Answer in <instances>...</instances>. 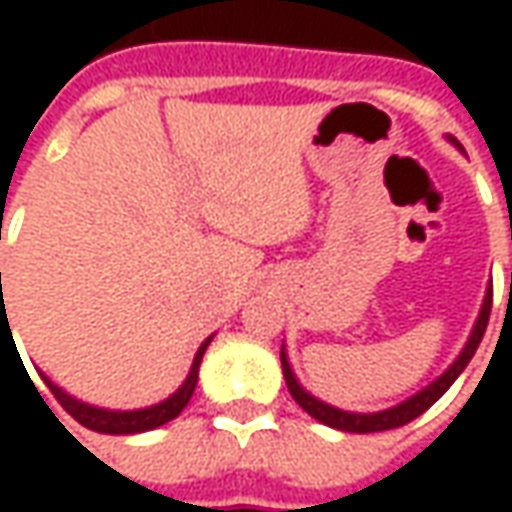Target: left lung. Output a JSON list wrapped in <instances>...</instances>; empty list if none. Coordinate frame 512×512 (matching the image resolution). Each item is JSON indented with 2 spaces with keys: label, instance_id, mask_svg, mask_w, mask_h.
<instances>
[{
  "label": "left lung",
  "instance_id": "obj_1",
  "mask_svg": "<svg viewBox=\"0 0 512 512\" xmlns=\"http://www.w3.org/2000/svg\"><path fill=\"white\" fill-rule=\"evenodd\" d=\"M447 139L456 145V139H453V136H447ZM490 307H493V285L487 287V293H484L479 319H476V325H473V330H470V336H467V344L462 347V353L456 356V362L450 364L439 379H433L427 387H422L419 393H413L410 399L393 404V407H387V410H376V413H350V410H339V407H333V404L316 399L313 393H307L305 387L299 384L296 373H293V367H290V362H287L285 347H282V373H285L287 390H290V396L296 399V404H299L305 413H310L316 422L327 424V427H336V430H344V433H379V430L402 427V424L413 422L416 416H422L427 407H433V404L439 402L444 393H447V387L459 379V373H462L464 367L470 364L473 353H476V347H479V342H482L484 330H487V319H490Z\"/></svg>",
  "mask_w": 512,
  "mask_h": 512
}]
</instances>
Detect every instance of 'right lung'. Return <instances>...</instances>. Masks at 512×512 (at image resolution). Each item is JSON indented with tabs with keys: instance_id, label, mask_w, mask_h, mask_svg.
Listing matches in <instances>:
<instances>
[{
	"instance_id": "obj_1",
	"label": "right lung",
	"mask_w": 512,
	"mask_h": 512,
	"mask_svg": "<svg viewBox=\"0 0 512 512\" xmlns=\"http://www.w3.org/2000/svg\"><path fill=\"white\" fill-rule=\"evenodd\" d=\"M0 282H2V273H0ZM210 339H213V336H207L205 342H202V347L196 350L193 364H190V373H187L185 382L179 384V390H176V393H170L165 402L150 404V407H139V410H108V407H96V404L82 402V399H73V396L65 393L59 384L50 382L45 373H39V376H42V382L48 384L50 393L56 396V402L62 404L76 422L85 424L88 430H96V433H110V436L145 433V430H153V427L168 424L170 419H176V416L185 410L187 402H190V396H193V390H196V382H199V364H202V356H205Z\"/></svg>"
}]
</instances>
